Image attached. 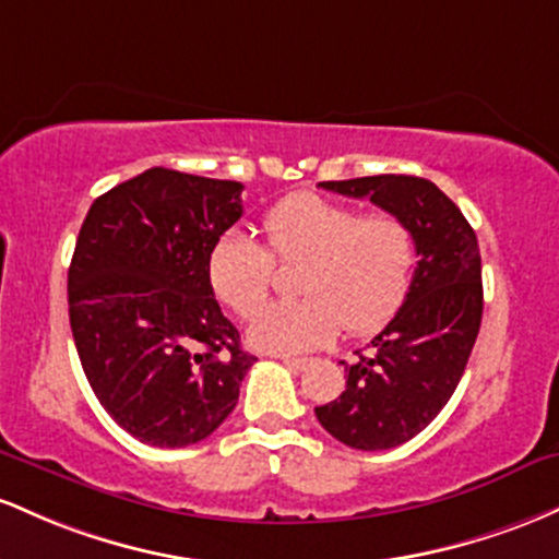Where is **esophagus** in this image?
<instances>
[{"label":"esophagus","mask_w":559,"mask_h":559,"mask_svg":"<svg viewBox=\"0 0 559 559\" xmlns=\"http://www.w3.org/2000/svg\"><path fill=\"white\" fill-rule=\"evenodd\" d=\"M280 361L282 364H287V367L290 369H304V367H309V361L311 359H306V356H280Z\"/></svg>","instance_id":"esophagus-1"}]
</instances>
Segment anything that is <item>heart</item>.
Wrapping results in <instances>:
<instances>
[{
  "mask_svg": "<svg viewBox=\"0 0 559 559\" xmlns=\"http://www.w3.org/2000/svg\"><path fill=\"white\" fill-rule=\"evenodd\" d=\"M269 250L246 229L213 240L205 277L213 296L237 317L266 300L274 260L304 261L298 293L250 319L248 343L269 354L319 348L341 332L372 335L396 317L412 290L417 237L396 213H364L319 195L280 200L261 222Z\"/></svg>",
  "mask_w": 559,
  "mask_h": 559,
  "instance_id": "obj_1",
  "label": "heart"
}]
</instances>
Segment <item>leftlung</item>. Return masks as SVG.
Returning <instances> with one entry per match:
<instances>
[{
  "label": "left lung",
  "mask_w": 559,
  "mask_h": 559,
  "mask_svg": "<svg viewBox=\"0 0 559 559\" xmlns=\"http://www.w3.org/2000/svg\"><path fill=\"white\" fill-rule=\"evenodd\" d=\"M319 187L369 198L417 237L412 290L372 337V356L346 364V391L317 406L322 428L350 449H393L423 432L465 374L483 317L478 237L428 179L380 174Z\"/></svg>",
  "instance_id": "1"
}]
</instances>
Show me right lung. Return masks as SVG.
I'll return each mask as SVG.
<instances>
[{"mask_svg":"<svg viewBox=\"0 0 559 559\" xmlns=\"http://www.w3.org/2000/svg\"><path fill=\"white\" fill-rule=\"evenodd\" d=\"M240 195V181L158 166L99 195L81 224L68 269L81 367L103 409L150 447L209 438L255 361L205 277Z\"/></svg>","mask_w":559,"mask_h":559,"instance_id":"obj_1","label":"right lung"}]
</instances>
